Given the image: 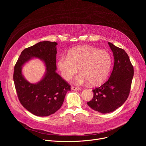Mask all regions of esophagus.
Returning <instances> with one entry per match:
<instances>
[{
	"instance_id": "34e87169",
	"label": "esophagus",
	"mask_w": 146,
	"mask_h": 146,
	"mask_svg": "<svg viewBox=\"0 0 146 146\" xmlns=\"http://www.w3.org/2000/svg\"><path fill=\"white\" fill-rule=\"evenodd\" d=\"M72 90H73V91H78V90H81V88H79V87H77L72 86Z\"/></svg>"
}]
</instances>
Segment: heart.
<instances>
[{
    "label": "heart",
    "instance_id": "heart-1",
    "mask_svg": "<svg viewBox=\"0 0 146 146\" xmlns=\"http://www.w3.org/2000/svg\"><path fill=\"white\" fill-rule=\"evenodd\" d=\"M113 64L111 54L106 50L92 46L76 47L69 51L68 57L60 56L57 62L62 76L69 80L77 73L74 79L76 84L90 82L91 86H98L108 78Z\"/></svg>",
    "mask_w": 146,
    "mask_h": 146
}]
</instances>
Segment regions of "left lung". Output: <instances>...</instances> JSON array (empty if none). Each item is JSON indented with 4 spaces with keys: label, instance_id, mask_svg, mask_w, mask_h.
Instances as JSON below:
<instances>
[{
    "label": "left lung",
    "instance_id": "left-lung-1",
    "mask_svg": "<svg viewBox=\"0 0 146 146\" xmlns=\"http://www.w3.org/2000/svg\"><path fill=\"white\" fill-rule=\"evenodd\" d=\"M113 52L114 64L107 81L94 88V96L87 105L103 114L113 112L121 106L129 95L133 67L127 53L123 49L108 43Z\"/></svg>",
    "mask_w": 146,
    "mask_h": 146
}]
</instances>
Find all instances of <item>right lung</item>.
<instances>
[{
    "label": "right lung",
    "mask_w": 146,
    "mask_h": 146,
    "mask_svg": "<svg viewBox=\"0 0 146 146\" xmlns=\"http://www.w3.org/2000/svg\"><path fill=\"white\" fill-rule=\"evenodd\" d=\"M57 44L55 41H44L24 49L14 66L13 80L18 99L27 110L37 116L55 113L71 90L69 83L55 72ZM33 57L43 60L47 68L45 77L37 84L27 82L21 72L22 66Z\"/></svg>",
    "instance_id": "1"
}]
</instances>
